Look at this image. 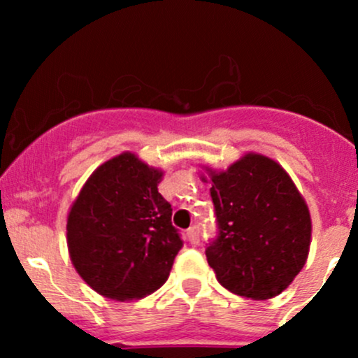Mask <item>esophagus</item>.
Instances as JSON below:
<instances>
[{
  "label": "esophagus",
  "instance_id": "obj_1",
  "mask_svg": "<svg viewBox=\"0 0 358 358\" xmlns=\"http://www.w3.org/2000/svg\"><path fill=\"white\" fill-rule=\"evenodd\" d=\"M187 237L193 245H196L200 242V229L196 227V225H193V227H190L187 231Z\"/></svg>",
  "mask_w": 358,
  "mask_h": 358
}]
</instances>
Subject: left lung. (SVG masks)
Listing matches in <instances>:
<instances>
[{
  "mask_svg": "<svg viewBox=\"0 0 358 358\" xmlns=\"http://www.w3.org/2000/svg\"><path fill=\"white\" fill-rule=\"evenodd\" d=\"M205 170L219 225L205 254L217 281L239 296H276L298 276L310 252L305 199L285 168L264 155H244L225 171Z\"/></svg>",
  "mask_w": 358,
  "mask_h": 358,
  "instance_id": "1",
  "label": "left lung"
}]
</instances>
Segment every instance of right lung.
Returning <instances> with one entry per match:
<instances>
[{
	"label": "right lung",
	"mask_w": 358,
	"mask_h": 358,
	"mask_svg": "<svg viewBox=\"0 0 358 358\" xmlns=\"http://www.w3.org/2000/svg\"><path fill=\"white\" fill-rule=\"evenodd\" d=\"M163 171L121 153L89 176L67 217V245L79 276L116 301L165 285L182 249L171 205L158 192Z\"/></svg>",
	"instance_id": "1"
}]
</instances>
